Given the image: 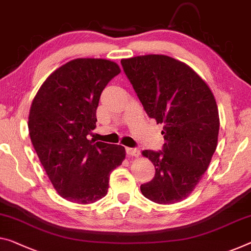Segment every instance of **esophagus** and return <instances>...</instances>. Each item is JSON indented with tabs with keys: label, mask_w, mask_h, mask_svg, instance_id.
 I'll use <instances>...</instances> for the list:
<instances>
[{
	"label": "esophagus",
	"mask_w": 251,
	"mask_h": 251,
	"mask_svg": "<svg viewBox=\"0 0 251 251\" xmlns=\"http://www.w3.org/2000/svg\"><path fill=\"white\" fill-rule=\"evenodd\" d=\"M126 155H129V156L139 157V155H140V150H139L138 148H126Z\"/></svg>",
	"instance_id": "esophagus-1"
}]
</instances>
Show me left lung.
Masks as SVG:
<instances>
[{
	"mask_svg": "<svg viewBox=\"0 0 251 251\" xmlns=\"http://www.w3.org/2000/svg\"><path fill=\"white\" fill-rule=\"evenodd\" d=\"M121 65L146 113L163 125L161 150L142 151L156 172L141 193L158 204L183 201L217 149L220 120L213 93L191 67L172 57L138 56Z\"/></svg>",
	"mask_w": 251,
	"mask_h": 251,
	"instance_id": "left-lung-1",
	"label": "left lung"
}]
</instances>
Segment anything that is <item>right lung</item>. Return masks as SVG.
<instances>
[{
    "instance_id": "add662e5",
    "label": "right lung",
    "mask_w": 251,
    "mask_h": 251,
    "mask_svg": "<svg viewBox=\"0 0 251 251\" xmlns=\"http://www.w3.org/2000/svg\"><path fill=\"white\" fill-rule=\"evenodd\" d=\"M106 59L78 58L56 69L34 96L29 134L50 182L67 201L90 204L104 198L111 172L122 164L120 145L88 140L107 83L120 74Z\"/></svg>"
}]
</instances>
